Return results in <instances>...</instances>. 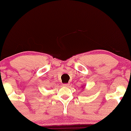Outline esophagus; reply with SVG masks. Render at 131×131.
I'll list each match as a JSON object with an SVG mask.
<instances>
[{
    "mask_svg": "<svg viewBox=\"0 0 131 131\" xmlns=\"http://www.w3.org/2000/svg\"><path fill=\"white\" fill-rule=\"evenodd\" d=\"M69 85L70 84L69 83H66V84H64V86H66V87H69Z\"/></svg>",
    "mask_w": 131,
    "mask_h": 131,
    "instance_id": "34e87169",
    "label": "esophagus"
}]
</instances>
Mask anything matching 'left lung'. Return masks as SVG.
<instances>
[{
	"label": "left lung",
	"instance_id": "obj_1",
	"mask_svg": "<svg viewBox=\"0 0 131 131\" xmlns=\"http://www.w3.org/2000/svg\"><path fill=\"white\" fill-rule=\"evenodd\" d=\"M82 88H83V86H82ZM84 89V88H83Z\"/></svg>",
	"mask_w": 131,
	"mask_h": 131
}]
</instances>
